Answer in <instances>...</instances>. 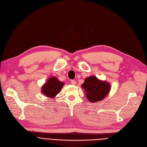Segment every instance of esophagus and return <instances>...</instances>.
Here are the masks:
<instances>
[{"instance_id":"34e87169","label":"esophagus","mask_w":147,"mask_h":147,"mask_svg":"<svg viewBox=\"0 0 147 147\" xmlns=\"http://www.w3.org/2000/svg\"><path fill=\"white\" fill-rule=\"evenodd\" d=\"M71 84H73V85H76V82L74 80H71Z\"/></svg>"}]
</instances>
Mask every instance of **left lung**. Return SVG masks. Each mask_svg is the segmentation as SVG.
Masks as SVG:
<instances>
[{
    "label": "left lung",
    "mask_w": 147,
    "mask_h": 147,
    "mask_svg": "<svg viewBox=\"0 0 147 147\" xmlns=\"http://www.w3.org/2000/svg\"><path fill=\"white\" fill-rule=\"evenodd\" d=\"M81 87L88 101L93 103L103 100L111 90L109 82L101 80L94 76L86 78Z\"/></svg>",
    "instance_id": "left-lung-1"
}]
</instances>
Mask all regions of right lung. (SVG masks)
Here are the masks:
<instances>
[{"instance_id": "right-lung-1", "label": "right lung", "mask_w": 147, "mask_h": 147, "mask_svg": "<svg viewBox=\"0 0 147 147\" xmlns=\"http://www.w3.org/2000/svg\"><path fill=\"white\" fill-rule=\"evenodd\" d=\"M64 82H61L55 76H52L47 80L41 87V93L49 98H54L63 88Z\"/></svg>"}]
</instances>
